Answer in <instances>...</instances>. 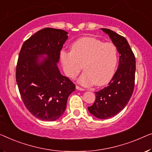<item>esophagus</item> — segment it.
Masks as SVG:
<instances>
[{"label": "esophagus", "instance_id": "esophagus-1", "mask_svg": "<svg viewBox=\"0 0 152 152\" xmlns=\"http://www.w3.org/2000/svg\"><path fill=\"white\" fill-rule=\"evenodd\" d=\"M76 89L80 90V91H84V90H85V89H83V88L80 87H79V86H78V85H76Z\"/></svg>", "mask_w": 152, "mask_h": 152}]
</instances>
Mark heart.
I'll return each mask as SVG.
<instances>
[{"mask_svg": "<svg viewBox=\"0 0 152 152\" xmlns=\"http://www.w3.org/2000/svg\"><path fill=\"white\" fill-rule=\"evenodd\" d=\"M61 61L66 75L74 78L83 68L85 70L79 83L89 86L108 83L114 75L118 53L112 43L104 42L95 37H84L71 46V52L61 51Z\"/></svg>", "mask_w": 152, "mask_h": 152, "instance_id": "b5f03b06", "label": "heart"}]
</instances>
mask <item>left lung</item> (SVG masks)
I'll list each match as a JSON object with an SVG mask.
<instances>
[{
	"label": "left lung",
	"instance_id": "obj_1",
	"mask_svg": "<svg viewBox=\"0 0 152 152\" xmlns=\"http://www.w3.org/2000/svg\"><path fill=\"white\" fill-rule=\"evenodd\" d=\"M102 30L108 34L120 54L119 67L107 87L96 92V100L88 110L95 117L106 119L123 110L130 100L134 88L136 60L125 37L110 29Z\"/></svg>",
	"mask_w": 152,
	"mask_h": 152
}]
</instances>
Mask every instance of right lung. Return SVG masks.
Masks as SVG:
<instances>
[{"instance_id":"add662e5","label":"right lung","mask_w":152,"mask_h":152,"mask_svg":"<svg viewBox=\"0 0 152 152\" xmlns=\"http://www.w3.org/2000/svg\"><path fill=\"white\" fill-rule=\"evenodd\" d=\"M67 34L61 29L43 28L24 42L18 56L15 78L20 96L28 111L43 121L59 118L75 91V85L57 66ZM43 54L47 57L40 62Z\"/></svg>"}]
</instances>
